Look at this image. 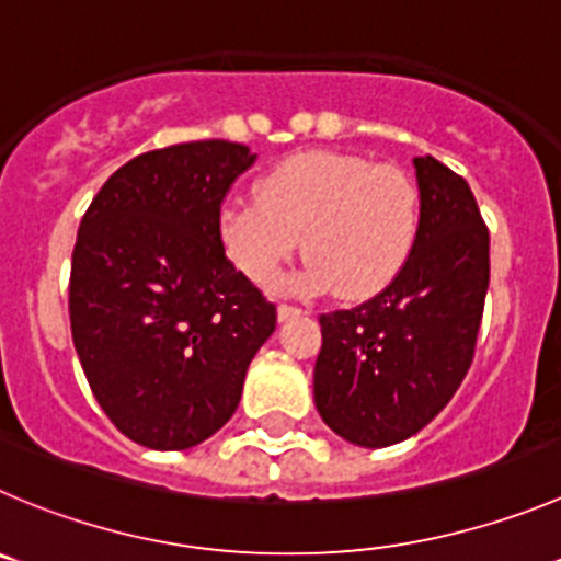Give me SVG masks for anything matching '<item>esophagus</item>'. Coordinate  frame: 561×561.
<instances>
[{
    "instance_id": "obj_1",
    "label": "esophagus",
    "mask_w": 561,
    "mask_h": 561,
    "mask_svg": "<svg viewBox=\"0 0 561 561\" xmlns=\"http://www.w3.org/2000/svg\"><path fill=\"white\" fill-rule=\"evenodd\" d=\"M300 308H295V306H277V319H280V322H286V319H291V317H300Z\"/></svg>"
}]
</instances>
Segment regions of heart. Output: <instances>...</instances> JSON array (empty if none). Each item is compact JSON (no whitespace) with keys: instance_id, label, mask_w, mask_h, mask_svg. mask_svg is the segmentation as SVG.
<instances>
[{"instance_id":"heart-1","label":"heart","mask_w":561,"mask_h":561,"mask_svg":"<svg viewBox=\"0 0 561 561\" xmlns=\"http://www.w3.org/2000/svg\"><path fill=\"white\" fill-rule=\"evenodd\" d=\"M415 181L393 164L335 151L277 162L259 197H228L217 217L231 264L255 286H270L300 248L311 261L289 289L366 300L404 270L419 237Z\"/></svg>"}]
</instances>
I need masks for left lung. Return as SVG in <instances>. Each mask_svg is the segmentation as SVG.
<instances>
[{"label":"left lung","mask_w":561,"mask_h":561,"mask_svg":"<svg viewBox=\"0 0 561 561\" xmlns=\"http://www.w3.org/2000/svg\"><path fill=\"white\" fill-rule=\"evenodd\" d=\"M421 217L404 270L352 311L319 317L313 402L324 424L364 449L424 430L473 360L490 284V233L466 179L415 157Z\"/></svg>","instance_id":"8db88e82"}]
</instances>
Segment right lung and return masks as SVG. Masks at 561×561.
<instances>
[{
  "label": "right lung",
  "instance_id": "right-lung-1",
  "mask_svg": "<svg viewBox=\"0 0 561 561\" xmlns=\"http://www.w3.org/2000/svg\"><path fill=\"white\" fill-rule=\"evenodd\" d=\"M253 162L228 140L148 151L106 179L79 226L73 346L101 410L146 449H192L226 426L275 333V306L217 231L222 197Z\"/></svg>",
  "mask_w": 561,
  "mask_h": 561
}]
</instances>
